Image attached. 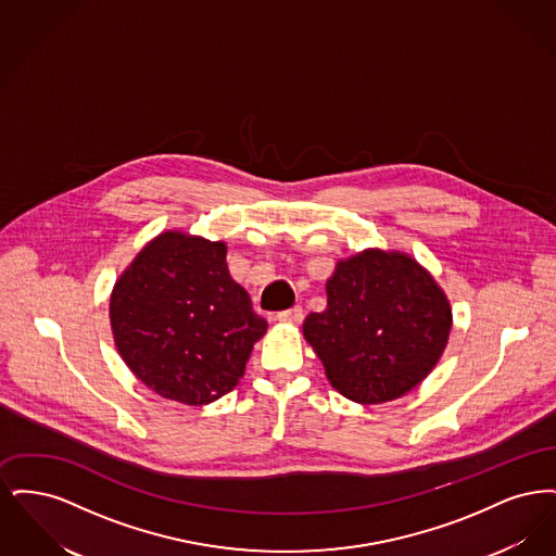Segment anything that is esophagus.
I'll return each mask as SVG.
<instances>
[{
    "mask_svg": "<svg viewBox=\"0 0 556 556\" xmlns=\"http://www.w3.org/2000/svg\"><path fill=\"white\" fill-rule=\"evenodd\" d=\"M304 317V313H302V308L300 306H293L290 311H283V313H279L277 315V320H281V323H300Z\"/></svg>",
    "mask_w": 556,
    "mask_h": 556,
    "instance_id": "1",
    "label": "esophagus"
}]
</instances>
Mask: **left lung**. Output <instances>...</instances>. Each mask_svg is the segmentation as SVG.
<instances>
[{"instance_id": "8db88e82", "label": "left lung", "mask_w": 556, "mask_h": 556, "mask_svg": "<svg viewBox=\"0 0 556 556\" xmlns=\"http://www.w3.org/2000/svg\"><path fill=\"white\" fill-rule=\"evenodd\" d=\"M327 308L302 333L342 396L381 404L408 394L448 344L452 306L410 254L367 248L338 261L325 283Z\"/></svg>"}]
</instances>
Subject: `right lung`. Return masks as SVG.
Listing matches in <instances>:
<instances>
[{"instance_id":"add662e5","label":"right lung","mask_w":556,"mask_h":556,"mask_svg":"<svg viewBox=\"0 0 556 556\" xmlns=\"http://www.w3.org/2000/svg\"><path fill=\"white\" fill-rule=\"evenodd\" d=\"M110 327L121 358L146 388L204 406L238 386L268 325L233 281L223 239L168 229L116 279Z\"/></svg>"}]
</instances>
